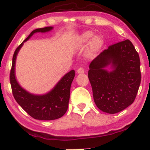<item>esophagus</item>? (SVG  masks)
<instances>
[{
  "label": "esophagus",
  "mask_w": 150,
  "mask_h": 150,
  "mask_svg": "<svg viewBox=\"0 0 150 150\" xmlns=\"http://www.w3.org/2000/svg\"><path fill=\"white\" fill-rule=\"evenodd\" d=\"M84 72H85V70H84V69H83V67H80L77 69V73L78 74H83Z\"/></svg>",
  "instance_id": "obj_1"
}]
</instances>
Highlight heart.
<instances>
[{
  "instance_id": "obj_1",
  "label": "heart",
  "mask_w": 150,
  "mask_h": 150,
  "mask_svg": "<svg viewBox=\"0 0 150 150\" xmlns=\"http://www.w3.org/2000/svg\"><path fill=\"white\" fill-rule=\"evenodd\" d=\"M94 33L90 32V31L85 32L79 38V41H78V45L83 46L86 43H87L89 40H92L90 42V45H89L90 52H92V53H95V52H98L101 48V47L103 46V40L102 37L100 36H94L93 38V37H94Z\"/></svg>"
}]
</instances>
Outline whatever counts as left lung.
I'll return each mask as SVG.
<instances>
[{
	"mask_svg": "<svg viewBox=\"0 0 150 150\" xmlns=\"http://www.w3.org/2000/svg\"><path fill=\"white\" fill-rule=\"evenodd\" d=\"M111 64V72L104 68ZM139 55L129 40L109 46L91 62L88 78L99 110L116 114L134 101L141 84Z\"/></svg>",
	"mask_w": 150,
	"mask_h": 150,
	"instance_id": "8db88e82",
	"label": "left lung"
}]
</instances>
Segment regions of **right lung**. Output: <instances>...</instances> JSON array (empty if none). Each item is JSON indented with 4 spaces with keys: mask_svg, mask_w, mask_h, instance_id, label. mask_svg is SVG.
<instances>
[{
    "mask_svg": "<svg viewBox=\"0 0 150 150\" xmlns=\"http://www.w3.org/2000/svg\"><path fill=\"white\" fill-rule=\"evenodd\" d=\"M52 29V27H46L36 29L31 32L28 38L15 50L9 75L11 90L15 100L29 115L38 120L58 119L65 114L69 105L71 84L74 78L75 71L71 70L66 74L47 94L34 95L23 89L17 82L15 77L16 58L23 42L27 41L34 33L49 32Z\"/></svg>",
    "mask_w": 150,
    "mask_h": 150,
    "instance_id": "1",
    "label": "right lung"
}]
</instances>
